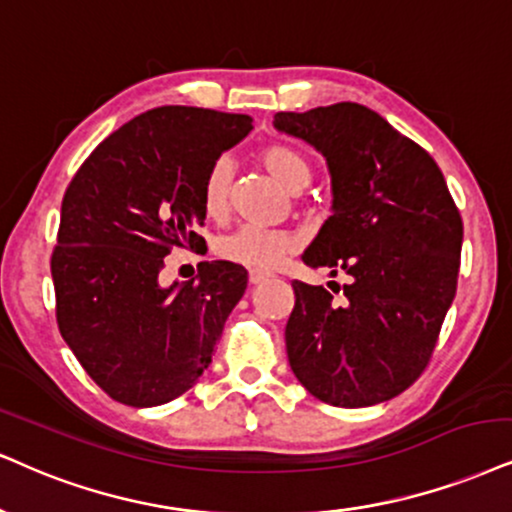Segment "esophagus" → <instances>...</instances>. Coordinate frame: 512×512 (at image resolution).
Returning a JSON list of instances; mask_svg holds the SVG:
<instances>
[{
    "label": "esophagus",
    "instance_id": "obj_1",
    "mask_svg": "<svg viewBox=\"0 0 512 512\" xmlns=\"http://www.w3.org/2000/svg\"><path fill=\"white\" fill-rule=\"evenodd\" d=\"M268 273H263V270H251L249 273V285H261V282H266L268 280Z\"/></svg>",
    "mask_w": 512,
    "mask_h": 512
}]
</instances>
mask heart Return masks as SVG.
Here are the masks:
<instances>
[{"instance_id": "heart-1", "label": "heart", "mask_w": 512, "mask_h": 512, "mask_svg": "<svg viewBox=\"0 0 512 512\" xmlns=\"http://www.w3.org/2000/svg\"><path fill=\"white\" fill-rule=\"evenodd\" d=\"M261 166L280 182L287 192H301L313 178L311 161L299 149L285 147V144H270L258 154ZM230 182L232 163L220 156L206 170L204 185H201V204L208 218H223L230 208ZM299 237L289 230H266V227L244 225L237 230L220 235L213 242V251L220 261L235 263V266L251 270H270L282 258L296 251Z\"/></svg>"}]
</instances>
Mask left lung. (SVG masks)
Masks as SVG:
<instances>
[{"mask_svg": "<svg viewBox=\"0 0 512 512\" xmlns=\"http://www.w3.org/2000/svg\"><path fill=\"white\" fill-rule=\"evenodd\" d=\"M273 125L318 149L330 168L332 216L304 263L351 275L342 299L292 282L289 365L330 406L394 399L427 368L456 296L463 220L444 175L368 106L282 111Z\"/></svg>", "mask_w": 512, "mask_h": 512, "instance_id": "1", "label": "left lung"}]
</instances>
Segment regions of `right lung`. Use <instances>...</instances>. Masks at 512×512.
Returning <instances> with one entry per match:
<instances>
[{"label": "right lung", "instance_id": "add662e5", "mask_svg": "<svg viewBox=\"0 0 512 512\" xmlns=\"http://www.w3.org/2000/svg\"><path fill=\"white\" fill-rule=\"evenodd\" d=\"M249 130L242 113L159 106L111 132L63 194L52 254L56 323L113 401L161 406L211 363L246 270L204 261L197 280L170 287L159 273L175 246H199L206 170Z\"/></svg>", "mask_w": 512, "mask_h": 512}]
</instances>
